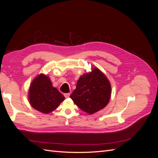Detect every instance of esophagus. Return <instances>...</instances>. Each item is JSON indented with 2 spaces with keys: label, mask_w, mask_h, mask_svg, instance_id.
Masks as SVG:
<instances>
[{
  "label": "esophagus",
  "mask_w": 158,
  "mask_h": 158,
  "mask_svg": "<svg viewBox=\"0 0 158 158\" xmlns=\"http://www.w3.org/2000/svg\"><path fill=\"white\" fill-rule=\"evenodd\" d=\"M70 93H66V94H64V97H65L66 98H69V96H70Z\"/></svg>",
  "instance_id": "1"
}]
</instances>
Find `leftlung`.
Segmentation results:
<instances>
[{
	"label": "left lung",
	"mask_w": 158,
	"mask_h": 158,
	"mask_svg": "<svg viewBox=\"0 0 158 158\" xmlns=\"http://www.w3.org/2000/svg\"><path fill=\"white\" fill-rule=\"evenodd\" d=\"M111 94V84L98 68L79 78L70 98L80 109L92 114L107 106Z\"/></svg>",
	"instance_id": "obj_1"
}]
</instances>
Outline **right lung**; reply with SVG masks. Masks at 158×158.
Returning <instances> with one entry per match:
<instances>
[{
	"label": "right lung",
	"mask_w": 158,
	"mask_h": 158,
	"mask_svg": "<svg viewBox=\"0 0 158 158\" xmlns=\"http://www.w3.org/2000/svg\"><path fill=\"white\" fill-rule=\"evenodd\" d=\"M28 99L33 108L48 114L59 107L64 97L52 86L49 76L40 74L33 80L28 91Z\"/></svg>",
	"instance_id": "obj_1"
}]
</instances>
